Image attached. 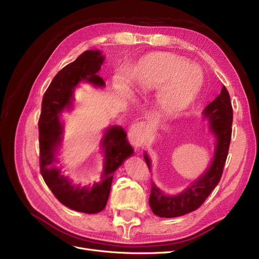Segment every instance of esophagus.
I'll list each match as a JSON object with an SVG mask.
<instances>
[{
	"label": "esophagus",
	"mask_w": 259,
	"mask_h": 259,
	"mask_svg": "<svg viewBox=\"0 0 259 259\" xmlns=\"http://www.w3.org/2000/svg\"><path fill=\"white\" fill-rule=\"evenodd\" d=\"M146 126L143 122H138L133 125L128 132V139L131 144L135 147L142 145L146 139Z\"/></svg>",
	"instance_id": "34e87169"
}]
</instances>
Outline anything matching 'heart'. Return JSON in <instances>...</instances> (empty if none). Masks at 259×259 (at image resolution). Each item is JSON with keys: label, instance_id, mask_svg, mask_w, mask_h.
<instances>
[{"label": "heart", "instance_id": "1", "mask_svg": "<svg viewBox=\"0 0 259 259\" xmlns=\"http://www.w3.org/2000/svg\"><path fill=\"white\" fill-rule=\"evenodd\" d=\"M127 82L140 92L161 88L156 96L158 105L164 112L174 114L193 103L201 90L203 77L188 61L171 54L155 53L143 57L128 70Z\"/></svg>", "mask_w": 259, "mask_h": 259}]
</instances>
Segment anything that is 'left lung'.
Listing matches in <instances>:
<instances>
[{
    "mask_svg": "<svg viewBox=\"0 0 259 259\" xmlns=\"http://www.w3.org/2000/svg\"><path fill=\"white\" fill-rule=\"evenodd\" d=\"M203 115L209 121V128L216 138L213 161L205 173L182 193L166 195L152 183L149 204L159 217H178L199 208L222 178L230 146L233 117L230 96L225 86L215 100L206 106ZM144 158L148 167L151 168V162L147 153Z\"/></svg>",
    "mask_w": 259,
    "mask_h": 259,
    "instance_id": "1",
    "label": "left lung"
}]
</instances>
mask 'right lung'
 I'll return each mask as SVG.
<instances>
[{
	"label": "right lung",
	"mask_w": 259,
	"mask_h": 259,
	"mask_svg": "<svg viewBox=\"0 0 259 259\" xmlns=\"http://www.w3.org/2000/svg\"><path fill=\"white\" fill-rule=\"evenodd\" d=\"M104 60L100 51H85L73 62L62 68L44 94L38 120L40 170L44 182L65 206L86 214L99 213L106 207L114 171L134 152L124 130L121 126H111L106 130L101 139L105 161L100 183L93 187L74 185L60 174L59 168L55 167V163L59 162L56 154L64 132L59 115L66 108L71 107L74 89L80 82L104 88L105 81L97 75Z\"/></svg>",
	"instance_id": "add662e5"
}]
</instances>
